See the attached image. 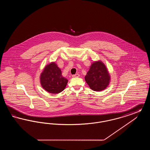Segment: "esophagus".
<instances>
[{"instance_id":"1","label":"esophagus","mask_w":150,"mask_h":150,"mask_svg":"<svg viewBox=\"0 0 150 150\" xmlns=\"http://www.w3.org/2000/svg\"><path fill=\"white\" fill-rule=\"evenodd\" d=\"M72 78H78V77L79 76V74H75V75H72Z\"/></svg>"}]
</instances>
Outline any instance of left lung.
<instances>
[{
    "label": "left lung",
    "mask_w": 150,
    "mask_h": 150,
    "mask_svg": "<svg viewBox=\"0 0 150 150\" xmlns=\"http://www.w3.org/2000/svg\"><path fill=\"white\" fill-rule=\"evenodd\" d=\"M85 80L91 89L100 92L109 86L111 76L106 65L98 60L92 63L85 76Z\"/></svg>",
    "instance_id": "8db88e82"
}]
</instances>
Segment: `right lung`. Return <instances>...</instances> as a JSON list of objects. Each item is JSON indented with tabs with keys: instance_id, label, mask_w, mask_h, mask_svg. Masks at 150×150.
Segmentation results:
<instances>
[{
	"instance_id": "right-lung-1",
	"label": "right lung",
	"mask_w": 150,
	"mask_h": 150,
	"mask_svg": "<svg viewBox=\"0 0 150 150\" xmlns=\"http://www.w3.org/2000/svg\"><path fill=\"white\" fill-rule=\"evenodd\" d=\"M40 82L43 89L48 93L57 94L66 88L68 80L62 75L61 69L55 62L47 64L40 75Z\"/></svg>"
}]
</instances>
